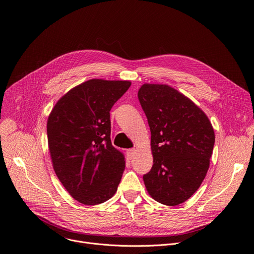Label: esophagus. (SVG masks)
Returning <instances> with one entry per match:
<instances>
[{"mask_svg": "<svg viewBox=\"0 0 254 254\" xmlns=\"http://www.w3.org/2000/svg\"><path fill=\"white\" fill-rule=\"evenodd\" d=\"M135 153H136V149L135 148H129V149H127V155H128V158L129 159H132L134 155H135Z\"/></svg>", "mask_w": 254, "mask_h": 254, "instance_id": "esophagus-1", "label": "esophagus"}]
</instances>
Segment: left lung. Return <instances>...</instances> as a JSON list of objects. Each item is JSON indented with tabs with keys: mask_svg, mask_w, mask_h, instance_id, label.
Here are the masks:
<instances>
[{
	"mask_svg": "<svg viewBox=\"0 0 254 254\" xmlns=\"http://www.w3.org/2000/svg\"><path fill=\"white\" fill-rule=\"evenodd\" d=\"M138 100L150 128L153 165L143 175L150 196L178 205L201 185L209 168L214 132L206 115L178 90L143 84Z\"/></svg>",
	"mask_w": 254,
	"mask_h": 254,
	"instance_id": "8db88e82",
	"label": "left lung"
}]
</instances>
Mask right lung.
Listing matches in <instances>:
<instances>
[{"mask_svg":"<svg viewBox=\"0 0 254 254\" xmlns=\"http://www.w3.org/2000/svg\"><path fill=\"white\" fill-rule=\"evenodd\" d=\"M130 85V81L90 79L63 95L49 116L55 173L80 203H103L118 189L125 158L112 145L110 111Z\"/></svg>","mask_w":254,"mask_h":254,"instance_id":"obj_1","label":"right lung"}]
</instances>
